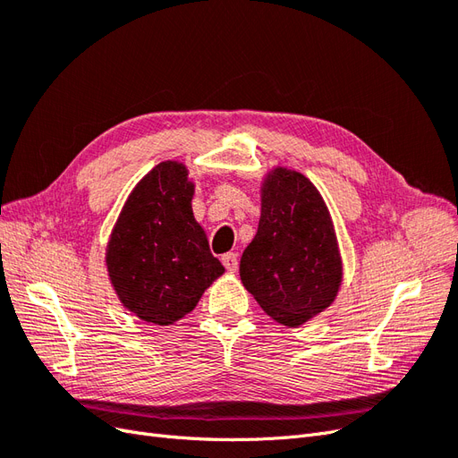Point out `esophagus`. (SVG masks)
<instances>
[{
  "instance_id": "esophagus-1",
  "label": "esophagus",
  "mask_w": 458,
  "mask_h": 458,
  "mask_svg": "<svg viewBox=\"0 0 458 458\" xmlns=\"http://www.w3.org/2000/svg\"><path fill=\"white\" fill-rule=\"evenodd\" d=\"M221 261H224V266L229 273H234L239 267V256L234 252H229V254H224V258H221Z\"/></svg>"
}]
</instances>
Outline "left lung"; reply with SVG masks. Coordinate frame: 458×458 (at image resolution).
Wrapping results in <instances>:
<instances>
[{"label":"left lung","instance_id":"8db88e82","mask_svg":"<svg viewBox=\"0 0 458 458\" xmlns=\"http://www.w3.org/2000/svg\"><path fill=\"white\" fill-rule=\"evenodd\" d=\"M241 281L284 327H300L335 301L342 284L336 233L306 175L275 168L266 177L258 233L241 258Z\"/></svg>","mask_w":458,"mask_h":458}]
</instances>
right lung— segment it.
I'll return each mask as SVG.
<instances>
[{
  "instance_id": "right-lung-1",
  "label": "right lung",
  "mask_w": 458,
  "mask_h": 458,
  "mask_svg": "<svg viewBox=\"0 0 458 458\" xmlns=\"http://www.w3.org/2000/svg\"><path fill=\"white\" fill-rule=\"evenodd\" d=\"M182 162L155 165L123 204L106 246V269L122 306L147 323L172 325L195 310L224 266L192 216Z\"/></svg>"
}]
</instances>
